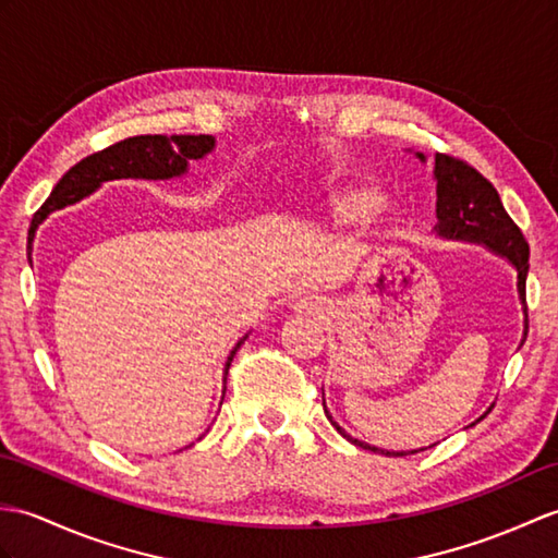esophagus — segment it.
<instances>
[{
	"mask_svg": "<svg viewBox=\"0 0 558 558\" xmlns=\"http://www.w3.org/2000/svg\"><path fill=\"white\" fill-rule=\"evenodd\" d=\"M294 311L304 316H316L320 314V304L314 300V296H300V300L294 302Z\"/></svg>",
	"mask_w": 558,
	"mask_h": 558,
	"instance_id": "1",
	"label": "esophagus"
}]
</instances>
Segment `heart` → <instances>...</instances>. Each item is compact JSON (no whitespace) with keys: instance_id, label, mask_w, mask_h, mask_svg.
I'll return each mask as SVG.
<instances>
[{"instance_id":"b5f03b06","label":"heart","mask_w":558,"mask_h":558,"mask_svg":"<svg viewBox=\"0 0 558 558\" xmlns=\"http://www.w3.org/2000/svg\"><path fill=\"white\" fill-rule=\"evenodd\" d=\"M380 192L371 185H349L330 197V211L344 223H354V220H366L380 204Z\"/></svg>"}]
</instances>
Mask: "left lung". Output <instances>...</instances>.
Returning <instances> with one entry per match:
<instances>
[{
    "instance_id": "obj_1",
    "label": "left lung",
    "mask_w": 558,
    "mask_h": 558,
    "mask_svg": "<svg viewBox=\"0 0 558 558\" xmlns=\"http://www.w3.org/2000/svg\"><path fill=\"white\" fill-rule=\"evenodd\" d=\"M416 157L421 161H425L423 154H416ZM433 173L437 180V209H435L437 211V226H435L437 235L447 238V240L485 244L487 250H492L504 258H509V264L515 268L518 300H521V304H523V316H525L523 340H521V344H523L527 338L525 280H527V268H530V264H527L530 250H527V242L523 238L521 228L513 223L507 209H504L495 185H492L487 178L477 173L473 166H469L461 159L449 157V154H435V171ZM323 409H326V401H323ZM326 416L330 418V423L335 427H338V433L349 439V442L361 447V449L375 451V454L407 457V454H416V451H423V449L387 451V449L371 447L349 433H344L342 427L332 421L328 409H326ZM483 418L485 416H481L477 421H483Z\"/></svg>"
}]
</instances>
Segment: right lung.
<instances>
[{"label": "right lung", "mask_w": 558, "mask_h": 558, "mask_svg": "<svg viewBox=\"0 0 558 558\" xmlns=\"http://www.w3.org/2000/svg\"><path fill=\"white\" fill-rule=\"evenodd\" d=\"M216 147L214 135H137L116 142V145L89 154L83 161H77L71 171L63 175L57 187L51 190L47 202L35 211L28 230V258L33 252V238L37 226L57 209L81 202L87 194H93L101 183L119 178H145V180H168L187 173L190 159H202ZM247 340V335L232 347L223 371V397H226V378L232 364V356ZM223 404V399H220Z\"/></svg>", "instance_id": "add662e5"}]
</instances>
